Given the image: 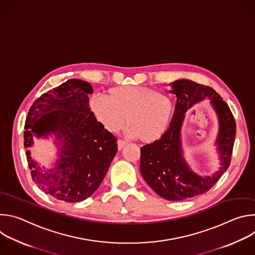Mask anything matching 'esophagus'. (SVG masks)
<instances>
[{
  "label": "esophagus",
  "mask_w": 255,
  "mask_h": 255,
  "mask_svg": "<svg viewBox=\"0 0 255 255\" xmlns=\"http://www.w3.org/2000/svg\"><path fill=\"white\" fill-rule=\"evenodd\" d=\"M118 149L119 150H122L125 146H126V145H127V142L126 141H123V140H118Z\"/></svg>",
  "instance_id": "obj_1"
}]
</instances>
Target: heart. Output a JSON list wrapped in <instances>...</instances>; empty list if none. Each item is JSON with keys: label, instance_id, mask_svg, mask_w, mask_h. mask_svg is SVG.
Instances as JSON below:
<instances>
[{"label": "heart", "instance_id": "1", "mask_svg": "<svg viewBox=\"0 0 255 255\" xmlns=\"http://www.w3.org/2000/svg\"><path fill=\"white\" fill-rule=\"evenodd\" d=\"M89 108L96 120L109 132H119L126 123V133L143 143L159 140L168 130L174 107L165 95L141 86H119L107 96L92 95Z\"/></svg>", "mask_w": 255, "mask_h": 255}]
</instances>
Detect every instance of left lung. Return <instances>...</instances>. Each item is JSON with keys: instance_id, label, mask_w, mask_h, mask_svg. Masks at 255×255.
<instances>
[{"instance_id": "8db88e82", "label": "left lung", "mask_w": 255, "mask_h": 255, "mask_svg": "<svg viewBox=\"0 0 255 255\" xmlns=\"http://www.w3.org/2000/svg\"><path fill=\"white\" fill-rule=\"evenodd\" d=\"M169 86V93L176 97L170 126L159 140L141 147L140 171L158 196L168 201H183L209 191L227 170L236 136V124L228 105L212 88L186 79L174 81ZM205 98L210 100L220 125L215 140L220 167L213 175L201 177L191 170L184 159L181 128L186 112Z\"/></svg>"}]
</instances>
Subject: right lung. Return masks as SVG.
I'll list each match as a JSON object with an SVG mask.
<instances>
[{
	"label": "right lung",
	"mask_w": 255,
	"mask_h": 255,
	"mask_svg": "<svg viewBox=\"0 0 255 255\" xmlns=\"http://www.w3.org/2000/svg\"><path fill=\"white\" fill-rule=\"evenodd\" d=\"M93 87L72 79L36 100L27 115L24 147L32 179L45 194L79 203L100 187L117 152V139L89 108ZM54 138L58 158L49 169L30 156L34 138Z\"/></svg>",
	"instance_id": "right-lung-1"
}]
</instances>
